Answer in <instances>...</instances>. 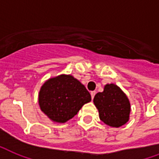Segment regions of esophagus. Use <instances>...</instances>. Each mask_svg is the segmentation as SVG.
<instances>
[{
	"instance_id": "esophagus-1",
	"label": "esophagus",
	"mask_w": 159,
	"mask_h": 159,
	"mask_svg": "<svg viewBox=\"0 0 159 159\" xmlns=\"http://www.w3.org/2000/svg\"><path fill=\"white\" fill-rule=\"evenodd\" d=\"M95 93H96V92H95V91H91L90 92L91 98H92V99H93V97H94V95H95Z\"/></svg>"
}]
</instances>
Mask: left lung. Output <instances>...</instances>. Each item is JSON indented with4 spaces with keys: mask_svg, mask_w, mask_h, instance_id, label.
I'll return each instance as SVG.
<instances>
[{
    "mask_svg": "<svg viewBox=\"0 0 159 159\" xmlns=\"http://www.w3.org/2000/svg\"><path fill=\"white\" fill-rule=\"evenodd\" d=\"M93 104L99 110V119L109 126L119 128L129 120V99L114 84H105L104 91L95 94Z\"/></svg>",
    "mask_w": 159,
    "mask_h": 159,
    "instance_id": "left-lung-1",
    "label": "left lung"
}]
</instances>
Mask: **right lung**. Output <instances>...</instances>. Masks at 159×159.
Masks as SVG:
<instances>
[{
	"instance_id": "add662e5",
	"label": "right lung",
	"mask_w": 159,
	"mask_h": 159,
	"mask_svg": "<svg viewBox=\"0 0 159 159\" xmlns=\"http://www.w3.org/2000/svg\"><path fill=\"white\" fill-rule=\"evenodd\" d=\"M91 95L83 84L71 75H60L49 79L39 92L41 111L55 123L64 124L77 114Z\"/></svg>"
}]
</instances>
